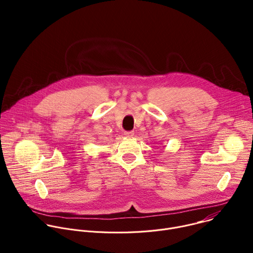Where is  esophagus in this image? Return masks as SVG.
Listing matches in <instances>:
<instances>
[{
    "label": "esophagus",
    "instance_id": "obj_1",
    "mask_svg": "<svg viewBox=\"0 0 253 253\" xmlns=\"http://www.w3.org/2000/svg\"><path fill=\"white\" fill-rule=\"evenodd\" d=\"M124 135L126 137H132L134 135V131H125L124 132Z\"/></svg>",
    "mask_w": 253,
    "mask_h": 253
}]
</instances>
